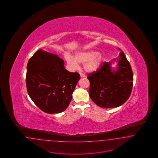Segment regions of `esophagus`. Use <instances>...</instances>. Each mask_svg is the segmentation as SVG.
<instances>
[{
	"label": "esophagus",
	"instance_id": "1",
	"mask_svg": "<svg viewBox=\"0 0 158 158\" xmlns=\"http://www.w3.org/2000/svg\"><path fill=\"white\" fill-rule=\"evenodd\" d=\"M80 75H81V77H85V75L83 73H81V72H80Z\"/></svg>",
	"mask_w": 158,
	"mask_h": 158
}]
</instances>
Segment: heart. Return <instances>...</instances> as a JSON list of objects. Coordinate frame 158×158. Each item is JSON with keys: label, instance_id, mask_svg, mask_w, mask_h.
Masks as SVG:
<instances>
[{"label": "heart", "instance_id": "1", "mask_svg": "<svg viewBox=\"0 0 158 158\" xmlns=\"http://www.w3.org/2000/svg\"><path fill=\"white\" fill-rule=\"evenodd\" d=\"M68 65L73 69L77 68L78 64H84V69L86 72H94L100 68L104 61L102 54L94 50L81 52L77 53L74 58L69 53L65 55Z\"/></svg>", "mask_w": 158, "mask_h": 158}]
</instances>
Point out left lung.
Listing matches in <instances>:
<instances>
[{
    "label": "left lung",
    "instance_id": "left-lung-1",
    "mask_svg": "<svg viewBox=\"0 0 158 158\" xmlns=\"http://www.w3.org/2000/svg\"><path fill=\"white\" fill-rule=\"evenodd\" d=\"M116 60L118 66L113 70L110 62L102 63L96 71L88 74L89 96L101 108H114L123 104L129 98L133 85V74L129 62L120 50Z\"/></svg>",
    "mask_w": 158,
    "mask_h": 158
}]
</instances>
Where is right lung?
<instances>
[{
    "mask_svg": "<svg viewBox=\"0 0 158 158\" xmlns=\"http://www.w3.org/2000/svg\"><path fill=\"white\" fill-rule=\"evenodd\" d=\"M27 71V91L38 107L48 114L67 109L81 79L78 73L68 71L61 58L42 49L29 60Z\"/></svg>",
    "mask_w": 158,
    "mask_h": 158,
    "instance_id": "obj_1",
    "label": "right lung"
}]
</instances>
